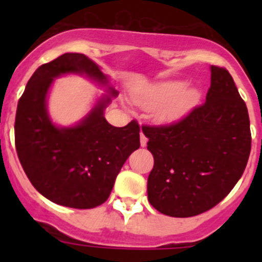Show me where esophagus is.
<instances>
[{"label": "esophagus", "mask_w": 262, "mask_h": 262, "mask_svg": "<svg viewBox=\"0 0 262 262\" xmlns=\"http://www.w3.org/2000/svg\"><path fill=\"white\" fill-rule=\"evenodd\" d=\"M147 142H148L147 137L144 136V134L141 132V147H146L147 146Z\"/></svg>", "instance_id": "34e87169"}]
</instances>
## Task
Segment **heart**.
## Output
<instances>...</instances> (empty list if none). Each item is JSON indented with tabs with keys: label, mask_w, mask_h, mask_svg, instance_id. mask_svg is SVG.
Segmentation results:
<instances>
[{
	"label": "heart",
	"mask_w": 262,
	"mask_h": 262,
	"mask_svg": "<svg viewBox=\"0 0 262 262\" xmlns=\"http://www.w3.org/2000/svg\"><path fill=\"white\" fill-rule=\"evenodd\" d=\"M139 106L156 110V119L160 123H176L189 115L200 101V91L195 87H186L184 81H161L146 91L133 95Z\"/></svg>",
	"instance_id": "1"
}]
</instances>
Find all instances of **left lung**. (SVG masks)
<instances>
[{
    "mask_svg": "<svg viewBox=\"0 0 262 262\" xmlns=\"http://www.w3.org/2000/svg\"><path fill=\"white\" fill-rule=\"evenodd\" d=\"M155 158L148 202L165 215L186 218L212 209L241 179L251 150L247 107L224 68L210 66L205 102L179 123L143 126Z\"/></svg>",
    "mask_w": 262,
    "mask_h": 262,
    "instance_id": "1",
    "label": "left lung"
}]
</instances>
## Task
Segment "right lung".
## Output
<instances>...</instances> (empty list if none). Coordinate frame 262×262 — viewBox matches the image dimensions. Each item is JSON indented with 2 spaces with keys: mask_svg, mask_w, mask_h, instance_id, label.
I'll use <instances>...</instances> for the list:
<instances>
[{
  "mask_svg": "<svg viewBox=\"0 0 262 262\" xmlns=\"http://www.w3.org/2000/svg\"><path fill=\"white\" fill-rule=\"evenodd\" d=\"M77 74L104 86L94 106L76 124L58 126L50 118L48 97L58 77ZM119 92L101 68L80 53H66L40 66L18 100L15 144L33 186L55 204L90 209L106 202L118 173L138 149L139 126L112 125L105 109Z\"/></svg>",
  "mask_w": 262,
  "mask_h": 262,
  "instance_id": "right-lung-1",
  "label": "right lung"
}]
</instances>
